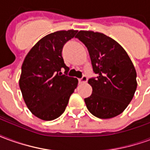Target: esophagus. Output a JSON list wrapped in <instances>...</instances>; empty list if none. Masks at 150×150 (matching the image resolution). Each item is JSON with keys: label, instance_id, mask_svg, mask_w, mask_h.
I'll use <instances>...</instances> for the list:
<instances>
[{"label": "esophagus", "instance_id": "obj_1", "mask_svg": "<svg viewBox=\"0 0 150 150\" xmlns=\"http://www.w3.org/2000/svg\"><path fill=\"white\" fill-rule=\"evenodd\" d=\"M87 81H88V77L86 75H83L81 79H79V83H87Z\"/></svg>", "mask_w": 150, "mask_h": 150}]
</instances>
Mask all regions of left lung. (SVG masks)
Returning <instances> with one entry per match:
<instances>
[{
  "label": "left lung",
  "mask_w": 150,
  "mask_h": 150,
  "mask_svg": "<svg viewBox=\"0 0 150 150\" xmlns=\"http://www.w3.org/2000/svg\"><path fill=\"white\" fill-rule=\"evenodd\" d=\"M75 38L88 48L96 78L88 79L92 93L84 101L88 111L100 119L122 113L134 96L137 72L125 49L107 35L80 30Z\"/></svg>",
  "instance_id": "left-lung-1"
}]
</instances>
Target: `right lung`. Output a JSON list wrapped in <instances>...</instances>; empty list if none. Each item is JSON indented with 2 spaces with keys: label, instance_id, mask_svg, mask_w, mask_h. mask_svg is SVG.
Returning <instances> with one entry per match:
<instances>
[{
  "label": "right lung",
  "instance_id": "obj_1",
  "mask_svg": "<svg viewBox=\"0 0 150 150\" xmlns=\"http://www.w3.org/2000/svg\"><path fill=\"white\" fill-rule=\"evenodd\" d=\"M78 30L56 31L40 39L25 56L19 87L27 108L43 120H52L64 112L78 79L67 76L69 67L62 56L63 46ZM65 69V75L61 70Z\"/></svg>",
  "mask_w": 150,
  "mask_h": 150
}]
</instances>
